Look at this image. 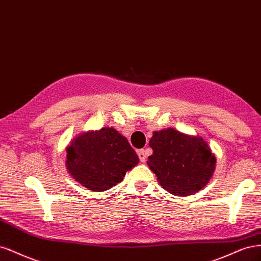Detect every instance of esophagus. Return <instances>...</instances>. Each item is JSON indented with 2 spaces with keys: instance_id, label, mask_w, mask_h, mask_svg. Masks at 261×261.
<instances>
[{
  "instance_id": "1",
  "label": "esophagus",
  "mask_w": 261,
  "mask_h": 261,
  "mask_svg": "<svg viewBox=\"0 0 261 261\" xmlns=\"http://www.w3.org/2000/svg\"><path fill=\"white\" fill-rule=\"evenodd\" d=\"M138 156L140 158V162L141 163H144L146 161V152L144 149H140L138 150Z\"/></svg>"
}]
</instances>
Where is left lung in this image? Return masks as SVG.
I'll return each instance as SVG.
<instances>
[{"mask_svg": "<svg viewBox=\"0 0 261 261\" xmlns=\"http://www.w3.org/2000/svg\"><path fill=\"white\" fill-rule=\"evenodd\" d=\"M153 155L147 165L159 184L175 196H188L200 191L212 178L216 157L200 137L173 128L155 131L149 140Z\"/></svg>", "mask_w": 261, "mask_h": 261, "instance_id": "left-lung-1", "label": "left lung"}]
</instances>
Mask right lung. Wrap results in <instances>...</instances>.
I'll list each match as a JSON object with an SVG mask.
<instances>
[{"label": "right lung", "mask_w": 261, "mask_h": 261, "mask_svg": "<svg viewBox=\"0 0 261 261\" xmlns=\"http://www.w3.org/2000/svg\"><path fill=\"white\" fill-rule=\"evenodd\" d=\"M66 152L67 170L82 187L93 192L115 187L139 164L128 140L114 128L81 133Z\"/></svg>", "instance_id": "add662e5"}]
</instances>
